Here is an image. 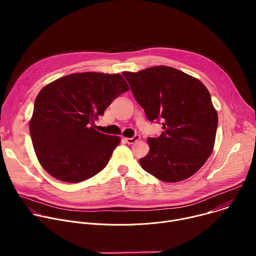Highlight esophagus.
<instances>
[{"mask_svg":"<svg viewBox=\"0 0 256 256\" xmlns=\"http://www.w3.org/2000/svg\"><path fill=\"white\" fill-rule=\"evenodd\" d=\"M140 138V136H138V134H136V136H132V138H124L122 140H124L126 142H128V144H134L136 142H138Z\"/></svg>","mask_w":256,"mask_h":256,"instance_id":"obj_1","label":"esophagus"}]
</instances>
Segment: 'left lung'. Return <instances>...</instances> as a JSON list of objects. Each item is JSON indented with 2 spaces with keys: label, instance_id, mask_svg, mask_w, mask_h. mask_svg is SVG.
<instances>
[{
  "label": "left lung",
  "instance_id": "obj_1",
  "mask_svg": "<svg viewBox=\"0 0 256 256\" xmlns=\"http://www.w3.org/2000/svg\"><path fill=\"white\" fill-rule=\"evenodd\" d=\"M122 75L147 118L163 122L160 136L148 138L150 151L140 159L142 168L165 182L192 176L210 156L218 126V114L206 86L166 66Z\"/></svg>",
  "mask_w": 256,
  "mask_h": 256
}]
</instances>
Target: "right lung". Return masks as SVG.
Returning a JSON list of instances; mask_svg holds the SVG:
<instances>
[{"label": "right lung", "instance_id": "add662e5", "mask_svg": "<svg viewBox=\"0 0 256 256\" xmlns=\"http://www.w3.org/2000/svg\"><path fill=\"white\" fill-rule=\"evenodd\" d=\"M130 89L120 74L76 72L42 89L29 130L36 156L54 178L77 184L105 168L120 138L97 132L94 120Z\"/></svg>", "mask_w": 256, "mask_h": 256}]
</instances>
